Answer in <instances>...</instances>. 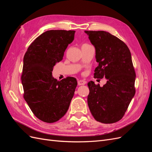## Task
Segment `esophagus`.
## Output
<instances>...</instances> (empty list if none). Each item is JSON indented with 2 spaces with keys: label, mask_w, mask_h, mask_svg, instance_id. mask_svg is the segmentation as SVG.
I'll list each match as a JSON object with an SVG mask.
<instances>
[{
  "label": "esophagus",
  "mask_w": 152,
  "mask_h": 152,
  "mask_svg": "<svg viewBox=\"0 0 152 152\" xmlns=\"http://www.w3.org/2000/svg\"><path fill=\"white\" fill-rule=\"evenodd\" d=\"M86 81L84 80H80L78 81V85L79 86H82V85H84L86 84Z\"/></svg>",
  "instance_id": "1"
}]
</instances>
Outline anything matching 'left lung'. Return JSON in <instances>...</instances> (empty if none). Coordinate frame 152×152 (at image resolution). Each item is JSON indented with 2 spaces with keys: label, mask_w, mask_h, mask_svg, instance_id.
<instances>
[{
  "label": "left lung",
  "mask_w": 152,
  "mask_h": 152,
  "mask_svg": "<svg viewBox=\"0 0 152 152\" xmlns=\"http://www.w3.org/2000/svg\"><path fill=\"white\" fill-rule=\"evenodd\" d=\"M95 47L99 65L94 77L107 82L103 87L90 81L87 96L91 114L103 124L117 122L123 117L136 93V73L131 54L121 39L105 31H85Z\"/></svg>",
  "instance_id": "obj_1"
}]
</instances>
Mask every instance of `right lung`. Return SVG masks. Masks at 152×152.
I'll return each mask as SVG.
<instances>
[{
    "mask_svg": "<svg viewBox=\"0 0 152 152\" xmlns=\"http://www.w3.org/2000/svg\"><path fill=\"white\" fill-rule=\"evenodd\" d=\"M75 32L45 31L30 45L24 56L21 78L23 98L35 116L44 122L53 123L65 115L74 95L75 78L68 77L58 81L52 72L55 64L63 59Z\"/></svg>",
    "mask_w": 152,
    "mask_h": 152,
    "instance_id": "1",
    "label": "right lung"
}]
</instances>
